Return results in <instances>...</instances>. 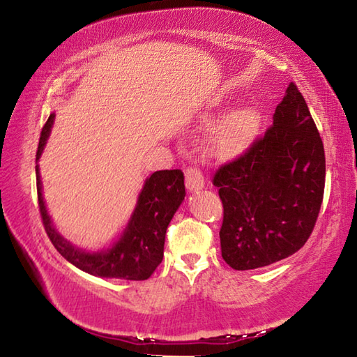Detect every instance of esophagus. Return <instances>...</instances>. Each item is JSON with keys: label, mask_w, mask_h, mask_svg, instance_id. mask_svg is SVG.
<instances>
[{"label": "esophagus", "mask_w": 357, "mask_h": 357, "mask_svg": "<svg viewBox=\"0 0 357 357\" xmlns=\"http://www.w3.org/2000/svg\"><path fill=\"white\" fill-rule=\"evenodd\" d=\"M185 187L190 192L193 190H199L204 187V176L201 173L199 168L197 167H189L185 170Z\"/></svg>", "instance_id": "obj_1"}]
</instances>
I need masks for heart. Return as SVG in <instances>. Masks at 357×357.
I'll list each match as a JSON object with an SVG mask.
<instances>
[{"mask_svg": "<svg viewBox=\"0 0 357 357\" xmlns=\"http://www.w3.org/2000/svg\"><path fill=\"white\" fill-rule=\"evenodd\" d=\"M207 123H213L215 119L213 115L207 116ZM259 125V115L251 107L237 109L236 112L229 114L222 121V125L213 134L212 145L218 154L229 156L241 151L242 148L248 144L252 135H255Z\"/></svg>", "mask_w": 357, "mask_h": 357, "instance_id": "obj_1", "label": "heart"}]
</instances>
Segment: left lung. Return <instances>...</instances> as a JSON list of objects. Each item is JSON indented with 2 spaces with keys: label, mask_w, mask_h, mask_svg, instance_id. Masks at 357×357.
Wrapping results in <instances>:
<instances>
[{
  "label": "left lung",
  "mask_w": 357,
  "mask_h": 357,
  "mask_svg": "<svg viewBox=\"0 0 357 357\" xmlns=\"http://www.w3.org/2000/svg\"><path fill=\"white\" fill-rule=\"evenodd\" d=\"M325 150L306 101L290 82L273 125L213 174L223 203L220 245L234 270L294 255L307 242L325 192Z\"/></svg>",
  "instance_id": "1"
}]
</instances>
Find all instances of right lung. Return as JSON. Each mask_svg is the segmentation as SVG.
I'll use <instances>...</instances> for the list:
<instances>
[{
	"mask_svg": "<svg viewBox=\"0 0 357 357\" xmlns=\"http://www.w3.org/2000/svg\"><path fill=\"white\" fill-rule=\"evenodd\" d=\"M54 114L45 123L36 154L38 160L47 144V139L53 126ZM37 173V198L42 222L51 243L61 255L86 273L100 278H116V280L144 281L148 280L164 257V243L168 223L172 222L174 212L185 197L184 173L181 170L154 172L145 181L137 206L131 215L125 232L112 248L98 252H87L75 248L54 229L51 218L45 207L42 197V181Z\"/></svg>",
	"mask_w": 357,
	"mask_h": 357,
	"instance_id": "obj_1",
	"label": "right lung"
}]
</instances>
